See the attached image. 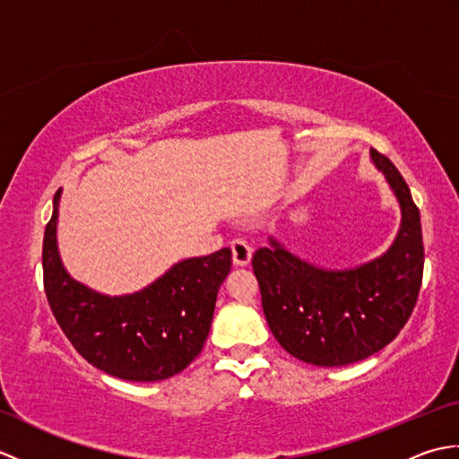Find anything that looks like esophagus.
Wrapping results in <instances>:
<instances>
[{
	"instance_id": "34e87169",
	"label": "esophagus",
	"mask_w": 459,
	"mask_h": 459,
	"mask_svg": "<svg viewBox=\"0 0 459 459\" xmlns=\"http://www.w3.org/2000/svg\"><path fill=\"white\" fill-rule=\"evenodd\" d=\"M230 250H232V262H235L237 266H248L250 264L252 248L247 245L245 240H232Z\"/></svg>"
}]
</instances>
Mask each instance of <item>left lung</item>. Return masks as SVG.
Segmentation results:
<instances>
[{
  "label": "left lung",
  "mask_w": 459,
  "mask_h": 459,
  "mask_svg": "<svg viewBox=\"0 0 459 459\" xmlns=\"http://www.w3.org/2000/svg\"><path fill=\"white\" fill-rule=\"evenodd\" d=\"M370 155L403 211L386 255L335 272L311 266L272 240V248L252 258L272 335L290 355L317 367H343L378 353L406 325L422 286L420 211L394 163L377 150Z\"/></svg>",
  "instance_id": "1"
}]
</instances>
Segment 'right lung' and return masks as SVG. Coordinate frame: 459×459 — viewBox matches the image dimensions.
Returning <instances> with one entry per match:
<instances>
[{"label": "right lung", "mask_w": 459, "mask_h": 459, "mask_svg": "<svg viewBox=\"0 0 459 459\" xmlns=\"http://www.w3.org/2000/svg\"><path fill=\"white\" fill-rule=\"evenodd\" d=\"M58 197L61 189L45 227L43 286L66 339L92 367L124 380L153 383L181 373L207 341L230 250L183 260L132 296L96 294L68 276L58 258Z\"/></svg>", "instance_id": "obj_1"}]
</instances>
